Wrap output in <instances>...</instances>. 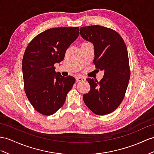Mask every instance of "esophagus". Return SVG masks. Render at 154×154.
Wrapping results in <instances>:
<instances>
[{
  "instance_id": "esophagus-1",
  "label": "esophagus",
  "mask_w": 154,
  "mask_h": 154,
  "mask_svg": "<svg viewBox=\"0 0 154 154\" xmlns=\"http://www.w3.org/2000/svg\"><path fill=\"white\" fill-rule=\"evenodd\" d=\"M76 79V81H85V79L84 77H82L81 76H77L75 77Z\"/></svg>"
}]
</instances>
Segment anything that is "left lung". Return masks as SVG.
Returning a JSON list of instances; mask_svg holds the SVG:
<instances>
[{
  "label": "left lung",
  "instance_id": "left-lung-1",
  "mask_svg": "<svg viewBox=\"0 0 154 154\" xmlns=\"http://www.w3.org/2000/svg\"><path fill=\"white\" fill-rule=\"evenodd\" d=\"M80 34L93 43L96 68L105 72L100 82L86 79L90 90L83 95L84 102L96 115H108L119 107L128 88L130 68L127 47L116 31L105 26H82Z\"/></svg>",
  "mask_w": 154,
  "mask_h": 154
}]
</instances>
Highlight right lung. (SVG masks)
<instances>
[{
  "label": "right lung",
  "mask_w": 154,
  "mask_h": 154,
  "mask_svg": "<svg viewBox=\"0 0 154 154\" xmlns=\"http://www.w3.org/2000/svg\"><path fill=\"white\" fill-rule=\"evenodd\" d=\"M79 35V27H58L34 38L23 54L22 69L26 96L36 111L49 116L62 107L75 82L72 76L55 72V63Z\"/></svg>",
  "instance_id": "1"
}]
</instances>
